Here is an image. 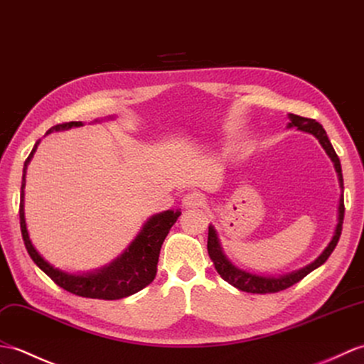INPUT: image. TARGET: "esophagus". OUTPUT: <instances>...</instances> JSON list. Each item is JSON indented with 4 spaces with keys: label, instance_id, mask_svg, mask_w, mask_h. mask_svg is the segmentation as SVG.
I'll return each mask as SVG.
<instances>
[{
    "label": "esophagus",
    "instance_id": "34e87169",
    "mask_svg": "<svg viewBox=\"0 0 364 364\" xmlns=\"http://www.w3.org/2000/svg\"><path fill=\"white\" fill-rule=\"evenodd\" d=\"M183 208L184 209H193V208H200L205 205V197L200 192H189L186 193L181 200Z\"/></svg>",
    "mask_w": 364,
    "mask_h": 364
}]
</instances>
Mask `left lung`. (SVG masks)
I'll return each instance as SVG.
<instances>
[{
	"label": "left lung",
	"mask_w": 364,
	"mask_h": 364,
	"mask_svg": "<svg viewBox=\"0 0 364 364\" xmlns=\"http://www.w3.org/2000/svg\"><path fill=\"white\" fill-rule=\"evenodd\" d=\"M289 129L291 127H296L298 130L314 134V136L319 141L321 146L326 150L327 156L332 159L333 167L338 175V181H340V188H341V196H340V205H338V223L335 228L333 237L332 240L328 242V245L326 247V250L321 252V255L311 262V264L306 265L304 268L296 269V272H291L289 274H282V276H262V274H256V273H250L247 269L239 268L237 265H234L232 262L226 257V255L223 252V248L220 245V240H218V235L215 228L213 225H209V231H208V252L210 260L214 262V267L217 269V273L222 276V279L228 284H231L235 289H239L242 291L247 293H276L289 289V287L294 285L296 282H299L301 279L306 277L309 273L314 272L318 267H321L324 262L328 259V256L332 255L338 240H340L341 235V230H343V220H344V184H343V172H341V163L340 158L335 154V150L332 147L331 141L327 138V133L323 129V125L319 122H316L315 119H309V117H302L298 114H289Z\"/></svg>",
	"instance_id": "1"
}]
</instances>
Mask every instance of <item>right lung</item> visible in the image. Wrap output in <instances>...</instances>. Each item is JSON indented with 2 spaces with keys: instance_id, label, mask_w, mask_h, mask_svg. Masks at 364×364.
Returning a JSON list of instances; mask_svg holds the SVG:
<instances>
[{
  "instance_id": "add662e5",
  "label": "right lung",
  "mask_w": 364,
  "mask_h": 364,
  "mask_svg": "<svg viewBox=\"0 0 364 364\" xmlns=\"http://www.w3.org/2000/svg\"><path fill=\"white\" fill-rule=\"evenodd\" d=\"M107 119H114V116H109ZM95 122H100L96 119ZM83 122H66L54 125L49 129L46 134L53 132H62L70 130L73 127H82ZM40 141L36 142L31 155L24 161L23 167V181H21V193H20V226H21V235L24 240V247H26L31 259L36 262L37 267L41 272L46 273L53 281L70 291L73 294H77L82 298H91V299H105V301H114L130 296V294L138 293L144 287H147L156 276V265L159 251H161V245L166 239V235L171 231V228L178 220L181 215V210H164L151 215L149 220L144 223L142 230L138 232L134 240L125 248L121 256H117L113 262L108 265L95 269V272L88 273H68L60 268H55L50 265L49 262L40 255V252L33 247L28 226L26 218H24V186H26V168L31 163V159L36 154L37 146Z\"/></svg>"
}]
</instances>
